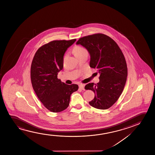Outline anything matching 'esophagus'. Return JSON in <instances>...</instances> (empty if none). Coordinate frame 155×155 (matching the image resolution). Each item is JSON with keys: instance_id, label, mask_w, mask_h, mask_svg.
Masks as SVG:
<instances>
[{"instance_id": "obj_1", "label": "esophagus", "mask_w": 155, "mask_h": 155, "mask_svg": "<svg viewBox=\"0 0 155 155\" xmlns=\"http://www.w3.org/2000/svg\"><path fill=\"white\" fill-rule=\"evenodd\" d=\"M79 87L80 89H82L83 91L85 90V85L84 84H79Z\"/></svg>"}]
</instances>
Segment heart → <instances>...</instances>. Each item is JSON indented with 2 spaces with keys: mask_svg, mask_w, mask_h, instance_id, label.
Listing matches in <instances>:
<instances>
[{
  "mask_svg": "<svg viewBox=\"0 0 155 155\" xmlns=\"http://www.w3.org/2000/svg\"><path fill=\"white\" fill-rule=\"evenodd\" d=\"M85 52H87L86 49L80 46H76L74 49V53L76 57L81 55Z\"/></svg>",
  "mask_w": 155,
  "mask_h": 155,
  "instance_id": "obj_1",
  "label": "heart"
}]
</instances>
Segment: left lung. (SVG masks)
Returning a JSON list of instances; mask_svg holds the SVG:
<instances>
[{
	"label": "left lung",
	"instance_id": "8db88e82",
	"mask_svg": "<svg viewBox=\"0 0 155 155\" xmlns=\"http://www.w3.org/2000/svg\"><path fill=\"white\" fill-rule=\"evenodd\" d=\"M76 45L87 49L91 57L89 66L97 69L100 74L97 84L85 86V89L95 93L89 104L100 110L110 108L119 99L127 81V66L122 52L113 39L100 33L79 38Z\"/></svg>",
	"mask_w": 155,
	"mask_h": 155
}]
</instances>
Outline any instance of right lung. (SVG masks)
<instances>
[{"label":"right lung","mask_w":155,"mask_h":155,"mask_svg":"<svg viewBox=\"0 0 155 155\" xmlns=\"http://www.w3.org/2000/svg\"><path fill=\"white\" fill-rule=\"evenodd\" d=\"M76 41H51L38 50L32 61V86L38 99L52 112H60L67 108L70 96L78 89L76 84L67 85L58 79L64 67V53Z\"/></svg>","instance_id":"right-lung-1"}]
</instances>
